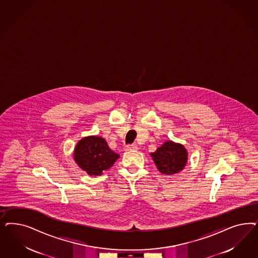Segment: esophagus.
Instances as JSON below:
<instances>
[{"instance_id": "34e87169", "label": "esophagus", "mask_w": 258, "mask_h": 258, "mask_svg": "<svg viewBox=\"0 0 258 258\" xmlns=\"http://www.w3.org/2000/svg\"><path fill=\"white\" fill-rule=\"evenodd\" d=\"M137 149H138V147L136 144H128L125 146V151H135Z\"/></svg>"}]
</instances>
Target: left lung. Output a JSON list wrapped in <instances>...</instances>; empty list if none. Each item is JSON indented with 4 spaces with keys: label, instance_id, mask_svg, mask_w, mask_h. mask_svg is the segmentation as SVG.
Returning <instances> with one entry per match:
<instances>
[{
    "label": "left lung",
    "instance_id": "8db88e82",
    "mask_svg": "<svg viewBox=\"0 0 258 258\" xmlns=\"http://www.w3.org/2000/svg\"><path fill=\"white\" fill-rule=\"evenodd\" d=\"M158 171L164 175H174L183 170L187 162V151L179 143L166 142L151 154Z\"/></svg>",
    "mask_w": 258,
    "mask_h": 258
}]
</instances>
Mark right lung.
<instances>
[{
	"label": "right lung",
	"mask_w": 258,
	"mask_h": 258,
	"mask_svg": "<svg viewBox=\"0 0 258 258\" xmlns=\"http://www.w3.org/2000/svg\"><path fill=\"white\" fill-rule=\"evenodd\" d=\"M119 156L109 148L100 137H87L78 142L74 158L78 165L90 175H100L116 162Z\"/></svg>",
	"instance_id": "add662e5"
}]
</instances>
